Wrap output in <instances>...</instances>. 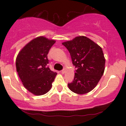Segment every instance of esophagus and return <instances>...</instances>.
Returning <instances> with one entry per match:
<instances>
[{
  "mask_svg": "<svg viewBox=\"0 0 126 126\" xmlns=\"http://www.w3.org/2000/svg\"><path fill=\"white\" fill-rule=\"evenodd\" d=\"M65 72H66V69H64L63 70H62L61 71V73H62V74H64V73H65Z\"/></svg>",
  "mask_w": 126,
  "mask_h": 126,
  "instance_id": "34e87169",
  "label": "esophagus"
}]
</instances>
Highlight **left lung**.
<instances>
[{
    "label": "left lung",
    "mask_w": 126,
    "mask_h": 126,
    "mask_svg": "<svg viewBox=\"0 0 126 126\" xmlns=\"http://www.w3.org/2000/svg\"><path fill=\"white\" fill-rule=\"evenodd\" d=\"M77 68L74 80L68 84L70 91L85 94L93 90L104 74L105 60L102 48L85 36H78L63 42Z\"/></svg>",
    "instance_id": "obj_1"
}]
</instances>
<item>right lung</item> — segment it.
Masks as SVG:
<instances>
[{"mask_svg": "<svg viewBox=\"0 0 126 126\" xmlns=\"http://www.w3.org/2000/svg\"><path fill=\"white\" fill-rule=\"evenodd\" d=\"M56 40L44 36L34 38L20 50L16 59V67L22 84L29 92L40 96L51 89L57 75L47 67L49 50Z\"/></svg>", "mask_w": 126, "mask_h": 126, "instance_id": "add662e5", "label": "right lung"}]
</instances>
